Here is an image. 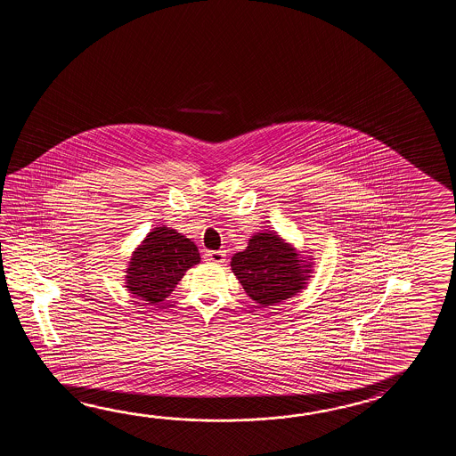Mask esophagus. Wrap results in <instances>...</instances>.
<instances>
[{
	"instance_id": "obj_1",
	"label": "esophagus",
	"mask_w": 456,
	"mask_h": 456,
	"mask_svg": "<svg viewBox=\"0 0 456 456\" xmlns=\"http://www.w3.org/2000/svg\"><path fill=\"white\" fill-rule=\"evenodd\" d=\"M204 259L214 264H224L226 261V251H205Z\"/></svg>"
}]
</instances>
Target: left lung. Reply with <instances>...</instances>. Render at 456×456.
<instances>
[{
  "label": "left lung",
  "mask_w": 456,
  "mask_h": 456,
  "mask_svg": "<svg viewBox=\"0 0 456 456\" xmlns=\"http://www.w3.org/2000/svg\"><path fill=\"white\" fill-rule=\"evenodd\" d=\"M303 262L279 234L262 232L252 236L244 251L232 256V271L248 297L272 306L305 289L311 264L301 265Z\"/></svg>",
  "instance_id": "obj_1"
}]
</instances>
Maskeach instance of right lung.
Returning a JSON list of instances; mask_svg holds the SVG:
<instances>
[{"label": "right lung", "instance_id": "add662e5", "mask_svg": "<svg viewBox=\"0 0 456 456\" xmlns=\"http://www.w3.org/2000/svg\"><path fill=\"white\" fill-rule=\"evenodd\" d=\"M200 262L194 242L181 232L158 226L136 248L126 269V287L148 303L169 297L185 271Z\"/></svg>", "mask_w": 456, "mask_h": 456}]
</instances>
